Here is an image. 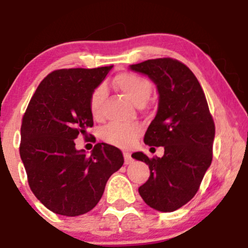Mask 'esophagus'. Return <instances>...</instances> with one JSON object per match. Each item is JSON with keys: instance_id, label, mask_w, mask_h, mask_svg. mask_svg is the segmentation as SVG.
I'll return each mask as SVG.
<instances>
[{"instance_id": "34e87169", "label": "esophagus", "mask_w": 248, "mask_h": 248, "mask_svg": "<svg viewBox=\"0 0 248 248\" xmlns=\"http://www.w3.org/2000/svg\"><path fill=\"white\" fill-rule=\"evenodd\" d=\"M124 164H129V163H132L133 158H132V156H130V154H129V153L124 152Z\"/></svg>"}]
</instances>
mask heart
<instances>
[{"mask_svg": "<svg viewBox=\"0 0 248 248\" xmlns=\"http://www.w3.org/2000/svg\"><path fill=\"white\" fill-rule=\"evenodd\" d=\"M116 87L124 95L138 106H141L148 100L152 93V84L148 79L132 72H124L114 78ZM106 96L105 86L95 87L90 96V110L94 118L101 114L102 102ZM142 133V127L139 124H112L102 130L101 138L107 143L116 147H129L138 140Z\"/></svg>", "mask_w": 248, "mask_h": 248, "instance_id": "obj_1", "label": "heart"}]
</instances>
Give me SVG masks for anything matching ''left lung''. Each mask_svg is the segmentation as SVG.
I'll return each instance as SVG.
<instances>
[{"mask_svg":"<svg viewBox=\"0 0 248 248\" xmlns=\"http://www.w3.org/2000/svg\"><path fill=\"white\" fill-rule=\"evenodd\" d=\"M130 69L147 75L157 86V114L144 134V143L164 148L161 158L141 152L132 155L150 169L139 193L153 209L172 212L193 198L211 164L215 122L203 88L186 64L157 58Z\"/></svg>","mask_w":248,"mask_h":248,"instance_id":"left-lung-1","label":"left lung"}]
</instances>
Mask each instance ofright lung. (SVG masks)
<instances>
[{"label":"right lung","instance_id":"1","mask_svg":"<svg viewBox=\"0 0 248 248\" xmlns=\"http://www.w3.org/2000/svg\"><path fill=\"white\" fill-rule=\"evenodd\" d=\"M112 67L53 71L38 85L22 119L19 155L28 183L57 215L76 217L91 211L108 178L124 164L114 146L96 143L87 156L75 143L79 135L88 139L87 129L93 127L90 96Z\"/></svg>","mask_w":248,"mask_h":248}]
</instances>
